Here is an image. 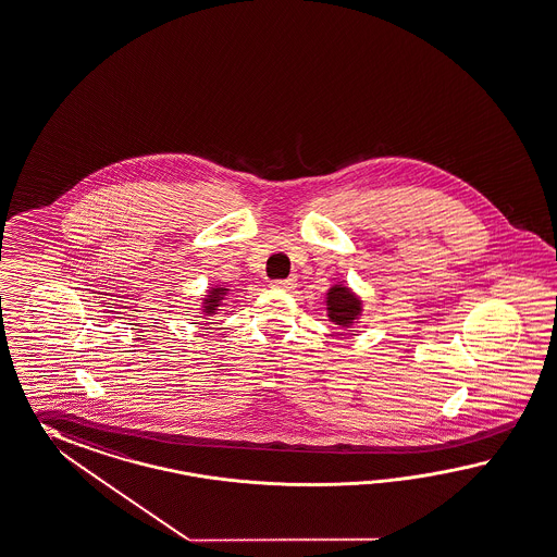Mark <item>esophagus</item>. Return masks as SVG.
I'll return each instance as SVG.
<instances>
[{
	"mask_svg": "<svg viewBox=\"0 0 557 557\" xmlns=\"http://www.w3.org/2000/svg\"><path fill=\"white\" fill-rule=\"evenodd\" d=\"M272 287H277V289H289V287H296V277H285V280H273L270 282Z\"/></svg>",
	"mask_w": 557,
	"mask_h": 557,
	"instance_id": "34e87169",
	"label": "esophagus"
}]
</instances>
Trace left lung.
Returning <instances> with one entry per match:
<instances>
[{"label":"left lung","instance_id":"1","mask_svg":"<svg viewBox=\"0 0 557 557\" xmlns=\"http://www.w3.org/2000/svg\"><path fill=\"white\" fill-rule=\"evenodd\" d=\"M327 310H330L332 322H336L339 326H352L354 318L360 313V304L348 292V287L334 285L327 296Z\"/></svg>","mask_w":557,"mask_h":557}]
</instances>
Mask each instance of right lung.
I'll return each instance as SVG.
<instances>
[{
	"instance_id": "right-lung-1",
	"label": "right lung",
	"mask_w": 557,
	"mask_h": 557,
	"mask_svg": "<svg viewBox=\"0 0 557 557\" xmlns=\"http://www.w3.org/2000/svg\"><path fill=\"white\" fill-rule=\"evenodd\" d=\"M221 292H223V287H213L211 289V294L207 296V312H215V308L219 306V298H221Z\"/></svg>"
}]
</instances>
